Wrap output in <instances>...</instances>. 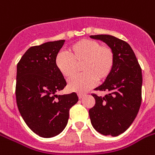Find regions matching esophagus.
<instances>
[{
	"mask_svg": "<svg viewBox=\"0 0 155 155\" xmlns=\"http://www.w3.org/2000/svg\"><path fill=\"white\" fill-rule=\"evenodd\" d=\"M84 97H85V94H83V93H79V94H78L79 99H82V98H84Z\"/></svg>",
	"mask_w": 155,
	"mask_h": 155,
	"instance_id": "obj_1",
	"label": "esophagus"
}]
</instances>
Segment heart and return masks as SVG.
Wrapping results in <instances>:
<instances>
[{"mask_svg": "<svg viewBox=\"0 0 155 155\" xmlns=\"http://www.w3.org/2000/svg\"><path fill=\"white\" fill-rule=\"evenodd\" d=\"M69 56L58 54L55 66L66 79L75 75L77 66L81 65L84 74L75 76L68 83L71 92H85L91 89L97 80L101 81L108 77L114 65V53L108 46H101L98 41L81 39L72 44L68 50Z\"/></svg>", "mask_w": 155, "mask_h": 155, "instance_id": "obj_1", "label": "heart"}]
</instances>
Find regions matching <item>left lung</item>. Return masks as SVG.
I'll return each mask as SVG.
<instances>
[{
    "instance_id": "1",
    "label": "left lung",
    "mask_w": 155,
    "mask_h": 155,
    "mask_svg": "<svg viewBox=\"0 0 155 155\" xmlns=\"http://www.w3.org/2000/svg\"><path fill=\"white\" fill-rule=\"evenodd\" d=\"M105 42L114 53V65L104 82L95 88L108 92L104 97L92 94L96 104L89 109L92 126L103 135L116 137L130 127L142 102V75L135 54L127 42L108 35H91Z\"/></svg>"
}]
</instances>
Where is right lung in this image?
I'll return each mask as SVG.
<instances>
[{"label":"right lung","mask_w":155,"mask_h":155,"mask_svg":"<svg viewBox=\"0 0 155 155\" xmlns=\"http://www.w3.org/2000/svg\"><path fill=\"white\" fill-rule=\"evenodd\" d=\"M64 42L58 40L31 47L17 66L18 110L28 127L46 138L54 137L65 129L69 110L79 101L75 92L57 95L67 85L55 66Z\"/></svg>","instance_id":"add662e5"}]
</instances>
